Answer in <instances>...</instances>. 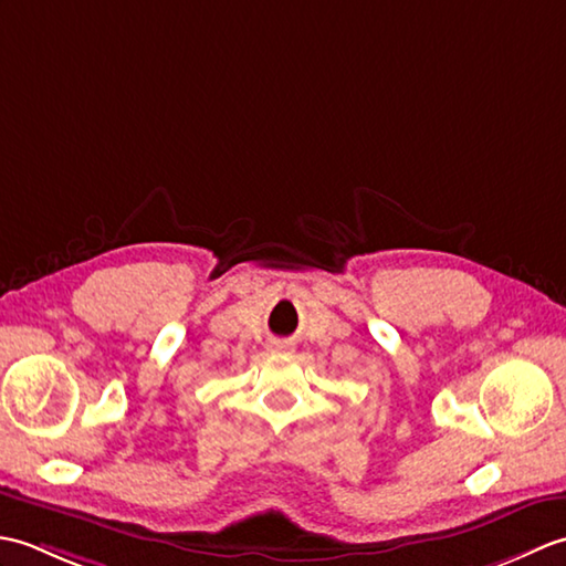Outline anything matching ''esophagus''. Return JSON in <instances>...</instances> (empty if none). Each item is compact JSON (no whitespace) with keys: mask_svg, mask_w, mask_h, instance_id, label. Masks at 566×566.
Instances as JSON below:
<instances>
[{"mask_svg":"<svg viewBox=\"0 0 566 566\" xmlns=\"http://www.w3.org/2000/svg\"><path fill=\"white\" fill-rule=\"evenodd\" d=\"M286 347H290L286 343H274V350H286Z\"/></svg>","mask_w":566,"mask_h":566,"instance_id":"esophagus-1","label":"esophagus"}]
</instances>
